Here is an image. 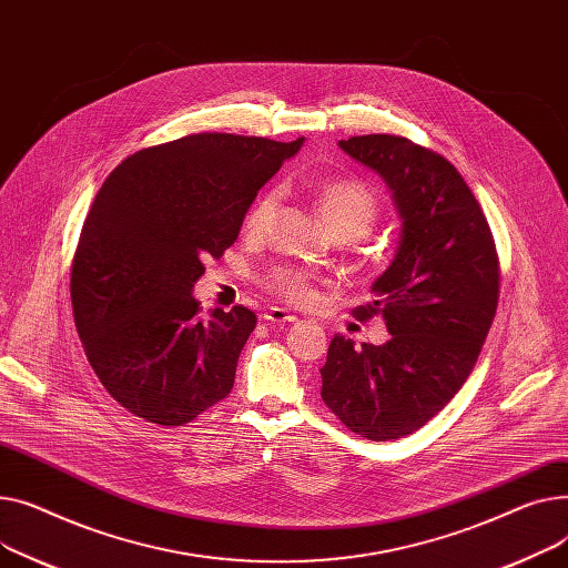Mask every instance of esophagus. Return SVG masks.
I'll return each mask as SVG.
<instances>
[{"label":"esophagus","instance_id":"34e87169","mask_svg":"<svg viewBox=\"0 0 568 568\" xmlns=\"http://www.w3.org/2000/svg\"><path fill=\"white\" fill-rule=\"evenodd\" d=\"M263 321H268V323H293L295 321V316L293 314H288L286 310H282V307H271V310H265L263 312V316H261Z\"/></svg>","mask_w":568,"mask_h":568}]
</instances>
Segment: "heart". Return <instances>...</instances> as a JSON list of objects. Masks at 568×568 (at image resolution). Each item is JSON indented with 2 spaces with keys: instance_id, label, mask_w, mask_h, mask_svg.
<instances>
[{
  "instance_id": "heart-1",
  "label": "heart",
  "mask_w": 568,
  "mask_h": 568,
  "mask_svg": "<svg viewBox=\"0 0 568 568\" xmlns=\"http://www.w3.org/2000/svg\"><path fill=\"white\" fill-rule=\"evenodd\" d=\"M314 199L325 226L335 236H344L348 241L366 236L381 213L376 194L355 179H323L314 185ZM277 204V190L263 192L245 217V229L250 233H258L275 215ZM265 284L277 295L291 300V303H307L314 293L310 277L295 268L271 271V275L265 277Z\"/></svg>"
}]
</instances>
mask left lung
Segmentation results:
<instances>
[{
  "label": "left lung",
  "instance_id": "8db88e82",
  "mask_svg": "<svg viewBox=\"0 0 568 568\" xmlns=\"http://www.w3.org/2000/svg\"><path fill=\"white\" fill-rule=\"evenodd\" d=\"M339 149L383 179L402 229L374 303L389 339L335 335L321 396L353 433L396 440L438 415L468 381L486 342L499 288L490 226L468 183L443 155L394 135L342 140Z\"/></svg>",
  "mask_w": 568,
  "mask_h": 568
}]
</instances>
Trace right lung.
Returning a JSON list of instances; mask_svg holds the SVG:
<instances>
[{"label": "right lung", "instance_id": "right-lung-1", "mask_svg": "<svg viewBox=\"0 0 568 568\" xmlns=\"http://www.w3.org/2000/svg\"><path fill=\"white\" fill-rule=\"evenodd\" d=\"M303 142L202 132L125 158L98 190L73 258V314L95 376L132 415L181 426L231 392L256 316H202L192 291Z\"/></svg>", "mask_w": 568, "mask_h": 568}]
</instances>
